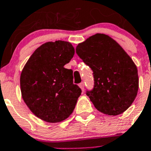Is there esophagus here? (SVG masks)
<instances>
[{"instance_id":"34e87169","label":"esophagus","mask_w":151,"mask_h":151,"mask_svg":"<svg viewBox=\"0 0 151 151\" xmlns=\"http://www.w3.org/2000/svg\"><path fill=\"white\" fill-rule=\"evenodd\" d=\"M79 86H80V88L81 89V90L82 91H84V83H83V82H82V83H81L79 84Z\"/></svg>"}]
</instances>
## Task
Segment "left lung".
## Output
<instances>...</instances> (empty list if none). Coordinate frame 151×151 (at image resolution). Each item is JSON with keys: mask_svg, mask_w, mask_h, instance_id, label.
<instances>
[{"mask_svg": "<svg viewBox=\"0 0 151 151\" xmlns=\"http://www.w3.org/2000/svg\"><path fill=\"white\" fill-rule=\"evenodd\" d=\"M93 71V90L86 93L98 111L106 115L125 112L137 96V68L122 46L108 35L96 33L76 48Z\"/></svg>", "mask_w": 151, "mask_h": 151, "instance_id": "obj_1", "label": "left lung"}]
</instances>
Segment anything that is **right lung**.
<instances>
[{"label":"right lung","mask_w":151,"mask_h":151,"mask_svg":"<svg viewBox=\"0 0 151 151\" xmlns=\"http://www.w3.org/2000/svg\"><path fill=\"white\" fill-rule=\"evenodd\" d=\"M74 55L69 42H48L36 48L21 72L23 101L36 117L46 122L65 121L81 96V88L73 83V70L64 67Z\"/></svg>","instance_id":"right-lung-1"}]
</instances>
